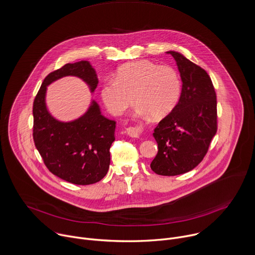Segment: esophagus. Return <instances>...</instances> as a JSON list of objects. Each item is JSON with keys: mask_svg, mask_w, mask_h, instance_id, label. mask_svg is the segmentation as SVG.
I'll list each match as a JSON object with an SVG mask.
<instances>
[{"mask_svg": "<svg viewBox=\"0 0 255 255\" xmlns=\"http://www.w3.org/2000/svg\"><path fill=\"white\" fill-rule=\"evenodd\" d=\"M142 133V127L141 126H135V127H129L127 128V134L130 137L139 138Z\"/></svg>", "mask_w": 255, "mask_h": 255, "instance_id": "esophagus-1", "label": "esophagus"}]
</instances>
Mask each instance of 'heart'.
I'll return each mask as SVG.
<instances>
[{
  "label": "heart",
  "instance_id": "heart-1",
  "mask_svg": "<svg viewBox=\"0 0 255 255\" xmlns=\"http://www.w3.org/2000/svg\"><path fill=\"white\" fill-rule=\"evenodd\" d=\"M181 93L178 73L169 66L138 60L121 66L113 80L100 88V97L113 115L123 113L135 100L137 113L154 119L167 116L176 106Z\"/></svg>",
  "mask_w": 255,
  "mask_h": 255
}]
</instances>
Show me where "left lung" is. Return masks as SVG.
Returning <instances> with one entry per match:
<instances>
[{"label": "left lung", "mask_w": 255, "mask_h": 255, "mask_svg": "<svg viewBox=\"0 0 255 255\" xmlns=\"http://www.w3.org/2000/svg\"><path fill=\"white\" fill-rule=\"evenodd\" d=\"M182 81L179 101L154 129L158 153L150 164L159 175L175 176L194 169L217 131L216 94L209 75L181 53L167 51Z\"/></svg>", "instance_id": "1"}]
</instances>
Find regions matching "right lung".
Segmentation results:
<instances>
[{"label": "right lung", "mask_w": 255, "mask_h": 255, "mask_svg": "<svg viewBox=\"0 0 255 255\" xmlns=\"http://www.w3.org/2000/svg\"><path fill=\"white\" fill-rule=\"evenodd\" d=\"M67 76L83 80L91 93L99 82L89 61L69 63L50 73L34 100L35 146L54 175L77 185L94 184L108 172L116 122L104 117L94 100L87 111L75 120L63 122L54 118L46 105L47 87Z\"/></svg>", "instance_id": "right-lung-1"}]
</instances>
